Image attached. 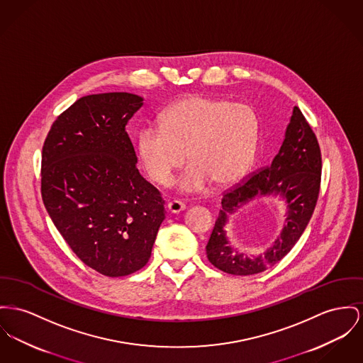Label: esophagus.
Segmentation results:
<instances>
[{
	"label": "esophagus",
	"mask_w": 363,
	"mask_h": 363,
	"mask_svg": "<svg viewBox=\"0 0 363 363\" xmlns=\"http://www.w3.org/2000/svg\"><path fill=\"white\" fill-rule=\"evenodd\" d=\"M186 209V206L180 202V201H170L169 203H168V212L169 213H173V215H176V213H180V212H183Z\"/></svg>",
	"instance_id": "esophagus-1"
}]
</instances>
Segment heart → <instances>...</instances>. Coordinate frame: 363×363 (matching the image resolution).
<instances>
[{"label": "heart", "mask_w": 363, "mask_h": 363, "mask_svg": "<svg viewBox=\"0 0 363 363\" xmlns=\"http://www.w3.org/2000/svg\"><path fill=\"white\" fill-rule=\"evenodd\" d=\"M161 128L147 125L138 133V157L147 176L167 186L187 160L191 164L179 179V190L195 194L209 183L228 187L250 168L259 140L260 122L247 104L224 99L190 96L161 114Z\"/></svg>", "instance_id": "1"}]
</instances>
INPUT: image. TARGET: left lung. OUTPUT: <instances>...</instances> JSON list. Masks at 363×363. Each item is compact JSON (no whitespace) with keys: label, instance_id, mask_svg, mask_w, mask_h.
<instances>
[{"label":"left lung","instance_id":"left-lung-1","mask_svg":"<svg viewBox=\"0 0 363 363\" xmlns=\"http://www.w3.org/2000/svg\"><path fill=\"white\" fill-rule=\"evenodd\" d=\"M322 158L310 123L293 107L285 139L271 165L223 195L221 211L206 245L209 262L233 275H253L284 259L304 233L314 213L320 187ZM281 196L286 201V221L277 240L263 255L249 257L228 240V218L257 196Z\"/></svg>","mask_w":363,"mask_h":363}]
</instances>
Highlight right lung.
Instances as JSON below:
<instances>
[{"label": "right lung", "mask_w": 363, "mask_h": 363, "mask_svg": "<svg viewBox=\"0 0 363 363\" xmlns=\"http://www.w3.org/2000/svg\"><path fill=\"white\" fill-rule=\"evenodd\" d=\"M143 97L110 92L78 99L43 147L41 194L49 218L81 262L125 277L151 256L165 201L142 177L125 130Z\"/></svg>", "instance_id": "obj_1"}]
</instances>
